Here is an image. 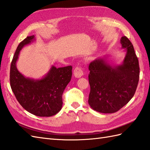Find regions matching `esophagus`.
Returning a JSON list of instances; mask_svg holds the SVG:
<instances>
[{"instance_id": "34e87169", "label": "esophagus", "mask_w": 150, "mask_h": 150, "mask_svg": "<svg viewBox=\"0 0 150 150\" xmlns=\"http://www.w3.org/2000/svg\"><path fill=\"white\" fill-rule=\"evenodd\" d=\"M73 74H74L75 77L77 78H80L82 75H84V70L81 67H76L73 71Z\"/></svg>"}]
</instances>
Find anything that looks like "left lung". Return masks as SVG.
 I'll use <instances>...</instances> for the list:
<instances>
[{"label": "left lung", "mask_w": 150, "mask_h": 150, "mask_svg": "<svg viewBox=\"0 0 150 150\" xmlns=\"http://www.w3.org/2000/svg\"><path fill=\"white\" fill-rule=\"evenodd\" d=\"M120 43L126 51L122 64L111 66L106 59L100 58L89 65L88 103L98 112H117L132 99L137 88L140 73L138 58L133 44L126 36L122 37Z\"/></svg>", "instance_id": "8db88e82"}]
</instances>
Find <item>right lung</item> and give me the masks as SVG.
I'll use <instances>...</instances> for the list:
<instances>
[{
    "label": "right lung",
    "mask_w": 150,
    "mask_h": 150,
    "mask_svg": "<svg viewBox=\"0 0 150 150\" xmlns=\"http://www.w3.org/2000/svg\"><path fill=\"white\" fill-rule=\"evenodd\" d=\"M35 36L27 37L18 44L10 67V86L17 100L25 110L39 117H51L62 106V93L71 81L72 66L51 68L40 80L26 78L18 71L16 62L19 52L25 45L34 40Z\"/></svg>",
    "instance_id": "1"
}]
</instances>
